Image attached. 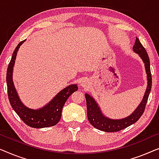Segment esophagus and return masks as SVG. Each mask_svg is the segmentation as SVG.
I'll list each match as a JSON object with an SVG mask.
<instances>
[{
  "label": "esophagus",
  "mask_w": 159,
  "mask_h": 159,
  "mask_svg": "<svg viewBox=\"0 0 159 159\" xmlns=\"http://www.w3.org/2000/svg\"><path fill=\"white\" fill-rule=\"evenodd\" d=\"M86 84H87V81H86V80H82V82L81 83H80V85H81V86H86Z\"/></svg>",
  "instance_id": "34e87169"
}]
</instances>
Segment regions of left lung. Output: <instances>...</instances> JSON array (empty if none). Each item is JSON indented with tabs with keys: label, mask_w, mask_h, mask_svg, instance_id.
<instances>
[{
	"label": "left lung",
	"mask_w": 159,
	"mask_h": 159,
	"mask_svg": "<svg viewBox=\"0 0 159 159\" xmlns=\"http://www.w3.org/2000/svg\"><path fill=\"white\" fill-rule=\"evenodd\" d=\"M133 49L142 58L143 61L145 63V67H146L148 77V86L143 99V101L140 103V104L138 107V108L128 117L122 120H115L105 117L102 114L99 107H98L94 99L87 93L85 94L87 106V117H88L89 121L95 128L100 129V130L107 132V133L122 130V129L126 128L129 125L137 122L143 115L145 109H146V105L147 104L148 99L149 93L151 92L152 86V77L151 68H150V60L146 49L140 43V40L138 39V37H136L135 44H134Z\"/></svg>",
	"instance_id": "obj_1"
}]
</instances>
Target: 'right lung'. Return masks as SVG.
<instances>
[{"label":"right lung","instance_id":"obj_1","mask_svg":"<svg viewBox=\"0 0 159 159\" xmlns=\"http://www.w3.org/2000/svg\"><path fill=\"white\" fill-rule=\"evenodd\" d=\"M26 40V39H25ZM25 40H23L18 44L13 51L11 60L8 64L7 73H6V83H7L8 97L10 104L13 110L19 115L22 121L34 128H42L55 126L59 122L62 115V110L65 103L73 92L78 90L76 85H70L67 88L62 89L59 93L45 107L40 109H31L24 106L20 101L16 91L13 86L12 80L13 67L19 47Z\"/></svg>","mask_w":159,"mask_h":159}]
</instances>
